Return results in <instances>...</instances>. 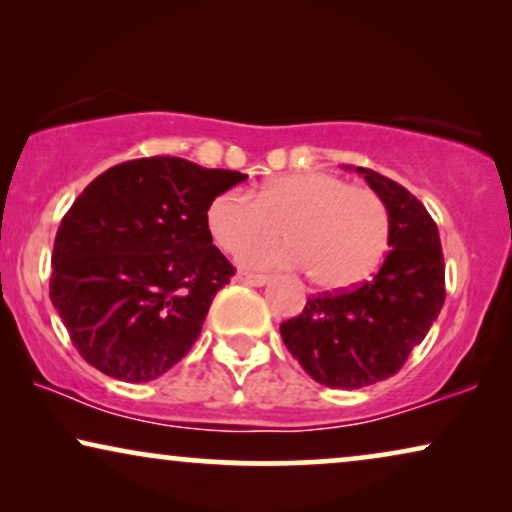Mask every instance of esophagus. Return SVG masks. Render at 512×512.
Returning a JSON list of instances; mask_svg holds the SVG:
<instances>
[{
    "instance_id": "obj_1",
    "label": "esophagus",
    "mask_w": 512,
    "mask_h": 512,
    "mask_svg": "<svg viewBox=\"0 0 512 512\" xmlns=\"http://www.w3.org/2000/svg\"><path fill=\"white\" fill-rule=\"evenodd\" d=\"M235 282L251 284V286H263V284L270 282V277H268V275H254V272H244V270H240V272H237V275H235Z\"/></svg>"
}]
</instances>
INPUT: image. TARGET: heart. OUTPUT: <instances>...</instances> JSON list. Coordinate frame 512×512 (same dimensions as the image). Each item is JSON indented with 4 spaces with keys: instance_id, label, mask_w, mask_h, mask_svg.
<instances>
[{
    "instance_id": "1",
    "label": "heart",
    "mask_w": 512,
    "mask_h": 512,
    "mask_svg": "<svg viewBox=\"0 0 512 512\" xmlns=\"http://www.w3.org/2000/svg\"><path fill=\"white\" fill-rule=\"evenodd\" d=\"M214 244L235 254L282 227L289 241L252 245L240 261L247 268H307L314 284L347 289L366 279L389 242L387 202L368 186H349L331 172H289L265 181L256 195L237 188L207 205Z\"/></svg>"
}]
</instances>
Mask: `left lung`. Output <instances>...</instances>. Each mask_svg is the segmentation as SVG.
Returning <instances> with one entry per match:
<instances>
[{
  "instance_id": "8db88e82",
  "label": "left lung",
  "mask_w": 512,
  "mask_h": 512,
  "mask_svg": "<svg viewBox=\"0 0 512 512\" xmlns=\"http://www.w3.org/2000/svg\"><path fill=\"white\" fill-rule=\"evenodd\" d=\"M356 172L387 202L391 251L370 282L312 296L298 317L279 326L293 359L331 389H361L396 375L445 303L436 221L394 179L368 167Z\"/></svg>"
}]
</instances>
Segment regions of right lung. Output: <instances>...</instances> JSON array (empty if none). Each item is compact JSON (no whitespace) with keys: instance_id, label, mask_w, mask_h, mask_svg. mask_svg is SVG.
I'll use <instances>...</instances> for the list:
<instances>
[{"instance_id":"1","label":"right lung","mask_w":512,"mask_h":512,"mask_svg":"<svg viewBox=\"0 0 512 512\" xmlns=\"http://www.w3.org/2000/svg\"><path fill=\"white\" fill-rule=\"evenodd\" d=\"M244 179L153 156L83 188L55 235L51 303L90 366L139 384L184 359L235 275L212 244L207 205Z\"/></svg>"}]
</instances>
